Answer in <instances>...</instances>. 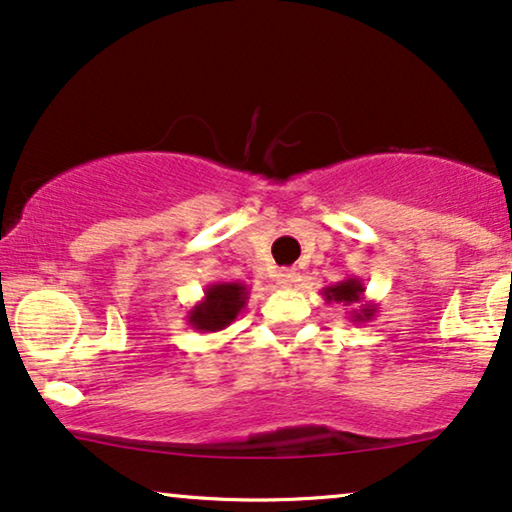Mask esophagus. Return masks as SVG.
Returning a JSON list of instances; mask_svg holds the SVG:
<instances>
[{"instance_id": "esophagus-1", "label": "esophagus", "mask_w": 512, "mask_h": 512, "mask_svg": "<svg viewBox=\"0 0 512 512\" xmlns=\"http://www.w3.org/2000/svg\"><path fill=\"white\" fill-rule=\"evenodd\" d=\"M295 276H297L295 269H278L276 283L281 285V288H290V285L295 283Z\"/></svg>"}]
</instances>
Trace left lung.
Instances as JSON below:
<instances>
[{
  "label": "left lung",
  "mask_w": 512,
  "mask_h": 512,
  "mask_svg": "<svg viewBox=\"0 0 512 512\" xmlns=\"http://www.w3.org/2000/svg\"><path fill=\"white\" fill-rule=\"evenodd\" d=\"M365 283L360 281L358 276H349L344 278V281H339L335 285H327L323 288V297L327 304H344V306H351V304H360L358 309L349 311L351 313V320L353 323H370V320L377 316V309L379 306L374 302H365Z\"/></svg>",
  "instance_id": "1"
}]
</instances>
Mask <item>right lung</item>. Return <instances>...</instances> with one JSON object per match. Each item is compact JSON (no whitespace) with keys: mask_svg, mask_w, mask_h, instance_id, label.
<instances>
[{"mask_svg":"<svg viewBox=\"0 0 512 512\" xmlns=\"http://www.w3.org/2000/svg\"><path fill=\"white\" fill-rule=\"evenodd\" d=\"M250 288L245 283H210L203 299L187 311V325L199 332H220L241 316Z\"/></svg>","mask_w":512,"mask_h":512,"instance_id":"obj_1","label":"right lung"}]
</instances>
